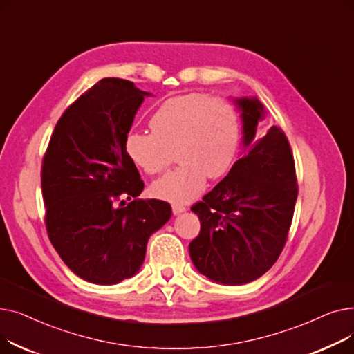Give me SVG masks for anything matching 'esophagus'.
<instances>
[{"instance_id": "34e87169", "label": "esophagus", "mask_w": 354, "mask_h": 354, "mask_svg": "<svg viewBox=\"0 0 354 354\" xmlns=\"http://www.w3.org/2000/svg\"><path fill=\"white\" fill-rule=\"evenodd\" d=\"M187 211V208H185L183 205H180V203H172V212L174 215H179L182 212Z\"/></svg>"}]
</instances>
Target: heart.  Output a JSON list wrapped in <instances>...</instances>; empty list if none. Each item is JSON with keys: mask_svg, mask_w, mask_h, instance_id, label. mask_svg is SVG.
Returning <instances> with one entry per match:
<instances>
[{"mask_svg": "<svg viewBox=\"0 0 354 354\" xmlns=\"http://www.w3.org/2000/svg\"><path fill=\"white\" fill-rule=\"evenodd\" d=\"M152 133L130 132L124 140L127 158L147 175L163 172L174 160L180 163L152 185V194L172 202L195 199L207 176H224L232 166L241 122L232 104L222 99L189 93L165 100L149 120Z\"/></svg>", "mask_w": 354, "mask_h": 354, "instance_id": "heart-1", "label": "heart"}]
</instances>
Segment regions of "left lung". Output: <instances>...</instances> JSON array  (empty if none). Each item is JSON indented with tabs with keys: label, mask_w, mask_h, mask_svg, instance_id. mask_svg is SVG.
Wrapping results in <instances>:
<instances>
[{
	"label": "left lung",
	"mask_w": 354,
	"mask_h": 354,
	"mask_svg": "<svg viewBox=\"0 0 354 354\" xmlns=\"http://www.w3.org/2000/svg\"><path fill=\"white\" fill-rule=\"evenodd\" d=\"M234 103L243 122L244 156L191 208L201 221L189 244L196 270L209 280L241 286L266 274L280 257L299 188L291 147L283 130L257 133L266 110L257 97Z\"/></svg>",
	"instance_id": "left-lung-1"
}]
</instances>
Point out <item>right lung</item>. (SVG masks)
<instances>
[{
    "label": "right lung",
    "instance_id": "add662e5",
    "mask_svg": "<svg viewBox=\"0 0 354 354\" xmlns=\"http://www.w3.org/2000/svg\"><path fill=\"white\" fill-rule=\"evenodd\" d=\"M146 96L129 80L102 79L64 111L43 159L48 238L64 264L93 284L133 277L149 236L172 216L165 201L136 199L145 185L124 151Z\"/></svg>",
    "mask_w": 354,
    "mask_h": 354
}]
</instances>
